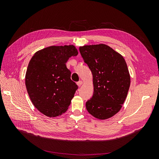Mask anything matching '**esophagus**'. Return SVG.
Listing matches in <instances>:
<instances>
[{"mask_svg":"<svg viewBox=\"0 0 159 159\" xmlns=\"http://www.w3.org/2000/svg\"><path fill=\"white\" fill-rule=\"evenodd\" d=\"M83 84V81H79L78 83H77V85H78V87H80V86Z\"/></svg>","mask_w":159,"mask_h":159,"instance_id":"obj_1","label":"esophagus"}]
</instances>
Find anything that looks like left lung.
<instances>
[{
	"instance_id": "8db88e82",
	"label": "left lung",
	"mask_w": 159,
	"mask_h": 159,
	"mask_svg": "<svg viewBox=\"0 0 159 159\" xmlns=\"http://www.w3.org/2000/svg\"><path fill=\"white\" fill-rule=\"evenodd\" d=\"M79 50L93 75V95L86 102V109L98 119L112 117L121 110L131 84L126 61L104 44L85 45Z\"/></svg>"
}]
</instances>
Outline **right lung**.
<instances>
[{
	"label": "right lung",
	"mask_w": 159,
	"mask_h": 159,
	"mask_svg": "<svg viewBox=\"0 0 159 159\" xmlns=\"http://www.w3.org/2000/svg\"><path fill=\"white\" fill-rule=\"evenodd\" d=\"M78 54L74 45L52 46L37 51L30 60L25 75L27 92L46 116L57 117L68 110L78 87L66 64Z\"/></svg>",
	"instance_id": "1"
}]
</instances>
